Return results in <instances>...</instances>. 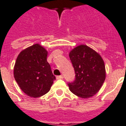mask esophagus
Masks as SVG:
<instances>
[{
  "instance_id": "1",
  "label": "esophagus",
  "mask_w": 126,
  "mask_h": 126,
  "mask_svg": "<svg viewBox=\"0 0 126 126\" xmlns=\"http://www.w3.org/2000/svg\"><path fill=\"white\" fill-rule=\"evenodd\" d=\"M63 78V75H58V76L56 77V79H62Z\"/></svg>"
}]
</instances>
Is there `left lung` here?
I'll list each match as a JSON object with an SVG mask.
<instances>
[{"label": "left lung", "instance_id": "8db88e82", "mask_svg": "<svg viewBox=\"0 0 126 126\" xmlns=\"http://www.w3.org/2000/svg\"><path fill=\"white\" fill-rule=\"evenodd\" d=\"M69 56L75 74L74 81L68 82L70 90L82 98L96 94L105 80V66L101 57L85 45L74 48Z\"/></svg>", "mask_w": 126, "mask_h": 126}]
</instances>
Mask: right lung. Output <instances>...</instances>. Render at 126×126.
I'll use <instances>...</instances> for the list:
<instances>
[{"mask_svg":"<svg viewBox=\"0 0 126 126\" xmlns=\"http://www.w3.org/2000/svg\"><path fill=\"white\" fill-rule=\"evenodd\" d=\"M47 51L38 44L19 53L14 76L21 89L30 97L38 98L50 90L56 77L47 61Z\"/></svg>","mask_w":126,"mask_h":126,"instance_id":"add662e5","label":"right lung"}]
</instances>
